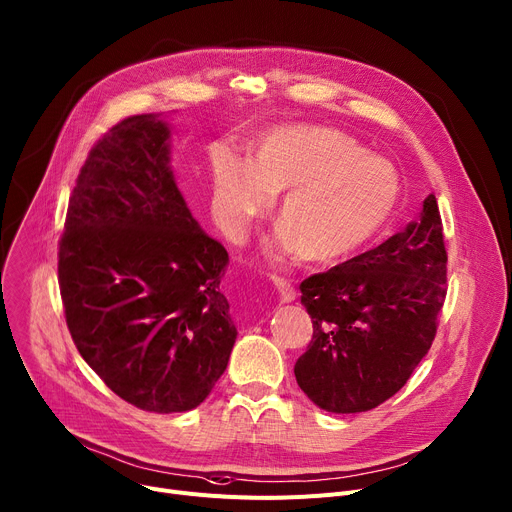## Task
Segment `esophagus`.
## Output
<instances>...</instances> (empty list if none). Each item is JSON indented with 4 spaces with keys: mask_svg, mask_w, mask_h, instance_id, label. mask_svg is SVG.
Listing matches in <instances>:
<instances>
[{
    "mask_svg": "<svg viewBox=\"0 0 512 512\" xmlns=\"http://www.w3.org/2000/svg\"><path fill=\"white\" fill-rule=\"evenodd\" d=\"M271 282H273V286L277 288V292H280L282 302H294V300H296V288H294L292 280H288V277L273 275Z\"/></svg>",
    "mask_w": 512,
    "mask_h": 512,
    "instance_id": "1",
    "label": "esophagus"
}]
</instances>
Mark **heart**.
Segmentation results:
<instances>
[{"label": "heart", "instance_id": "1", "mask_svg": "<svg viewBox=\"0 0 512 512\" xmlns=\"http://www.w3.org/2000/svg\"><path fill=\"white\" fill-rule=\"evenodd\" d=\"M284 194L282 241L308 261H335L363 249L392 218L400 200L394 167L367 155L353 138L320 126L267 132L251 161L226 149L212 157V212L228 237Z\"/></svg>", "mask_w": 512, "mask_h": 512}]
</instances>
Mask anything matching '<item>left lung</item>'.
Wrapping results in <instances>:
<instances>
[{"label":"left lung","instance_id":"left-lung-1","mask_svg":"<svg viewBox=\"0 0 512 512\" xmlns=\"http://www.w3.org/2000/svg\"><path fill=\"white\" fill-rule=\"evenodd\" d=\"M312 339L294 365L322 410L365 412L392 398L429 353L447 296L437 198L380 247L300 284Z\"/></svg>","mask_w":512,"mask_h":512}]
</instances>
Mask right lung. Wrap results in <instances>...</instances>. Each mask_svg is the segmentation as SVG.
<instances>
[{"label":"right lung","instance_id":"right-lung-1","mask_svg":"<svg viewBox=\"0 0 512 512\" xmlns=\"http://www.w3.org/2000/svg\"><path fill=\"white\" fill-rule=\"evenodd\" d=\"M226 263L177 190L167 124H114L77 175L59 241L67 329L114 394L159 414L206 400L237 339Z\"/></svg>","mask_w":512,"mask_h":512}]
</instances>
